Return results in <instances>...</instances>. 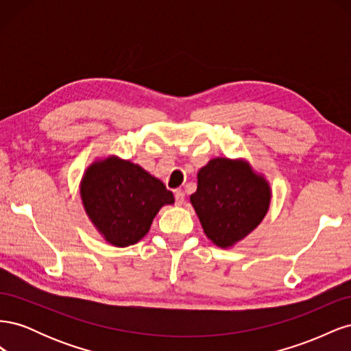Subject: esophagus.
Wrapping results in <instances>:
<instances>
[{"instance_id": "34e87169", "label": "esophagus", "mask_w": 351, "mask_h": 351, "mask_svg": "<svg viewBox=\"0 0 351 351\" xmlns=\"http://www.w3.org/2000/svg\"><path fill=\"white\" fill-rule=\"evenodd\" d=\"M176 204L177 205H183L184 204V199H186V196H184V193L182 192V190H178V192H176Z\"/></svg>"}]
</instances>
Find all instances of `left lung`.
<instances>
[{"mask_svg": "<svg viewBox=\"0 0 351 351\" xmlns=\"http://www.w3.org/2000/svg\"><path fill=\"white\" fill-rule=\"evenodd\" d=\"M269 182L244 158H214L197 171L190 204L206 237L221 249L234 247L268 214Z\"/></svg>", "mask_w": 351, "mask_h": 351, "instance_id": "obj_1", "label": "left lung"}]
</instances>
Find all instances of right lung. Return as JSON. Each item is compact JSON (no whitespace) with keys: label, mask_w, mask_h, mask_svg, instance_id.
<instances>
[{"label":"right lung","mask_w":351,"mask_h":351,"mask_svg":"<svg viewBox=\"0 0 351 351\" xmlns=\"http://www.w3.org/2000/svg\"><path fill=\"white\" fill-rule=\"evenodd\" d=\"M79 192L84 214L104 240L115 247L141 241L174 195L139 164L108 155L84 169Z\"/></svg>","instance_id":"right-lung-1"}]
</instances>
